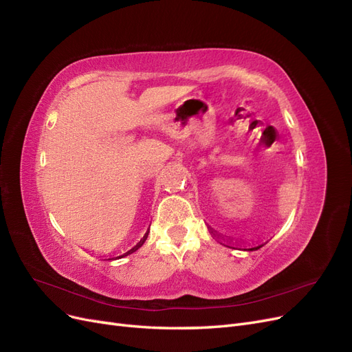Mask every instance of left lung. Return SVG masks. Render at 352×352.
Masks as SVG:
<instances>
[{
  "label": "left lung",
  "mask_w": 352,
  "mask_h": 352,
  "mask_svg": "<svg viewBox=\"0 0 352 352\" xmlns=\"http://www.w3.org/2000/svg\"><path fill=\"white\" fill-rule=\"evenodd\" d=\"M212 233V232H211ZM214 236H217L219 237V234H216V233H212ZM223 244V243H221ZM226 246H227V244H226ZM265 246V244H258V246H256V248H250V249H243V250H248V252H253V250H258V249H261V248H263ZM227 248H232V249H236V248H233V246H227Z\"/></svg>",
  "instance_id": "obj_1"
}]
</instances>
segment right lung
<instances>
[{
  "instance_id": "1",
  "label": "right lung",
  "mask_w": 352,
  "mask_h": 352,
  "mask_svg": "<svg viewBox=\"0 0 352 352\" xmlns=\"http://www.w3.org/2000/svg\"><path fill=\"white\" fill-rule=\"evenodd\" d=\"M148 233H149V232H146V233H145V236H144V237L141 239V241H140V243H136V246H133V248H132L131 250H128L126 253H124V254H120V256H118V258H120V257H125V256H128V254H131V253H133V252H136V250H138V249H140V248L142 246V244L145 243V240H146V237H148ZM112 258H113V257H112ZM112 258H108V261H112Z\"/></svg>"
}]
</instances>
